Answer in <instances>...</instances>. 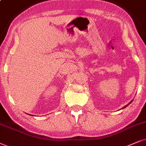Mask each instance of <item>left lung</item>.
Listing matches in <instances>:
<instances>
[{
    "mask_svg": "<svg viewBox=\"0 0 146 146\" xmlns=\"http://www.w3.org/2000/svg\"><path fill=\"white\" fill-rule=\"evenodd\" d=\"M131 102H132V101H131ZM131 102L130 103H131ZM130 103H129V104H130ZM129 104H127V105H126V106H124V107H123V108H125V107H127V106H128V105H129Z\"/></svg>",
    "mask_w": 146,
    "mask_h": 146,
    "instance_id": "obj_1",
    "label": "left lung"
}]
</instances>
